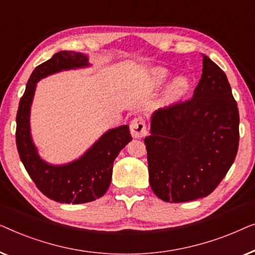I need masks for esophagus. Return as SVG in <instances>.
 Wrapping results in <instances>:
<instances>
[{"instance_id": "1", "label": "esophagus", "mask_w": 255, "mask_h": 255, "mask_svg": "<svg viewBox=\"0 0 255 255\" xmlns=\"http://www.w3.org/2000/svg\"><path fill=\"white\" fill-rule=\"evenodd\" d=\"M130 132L131 136L135 138H141L144 137L146 135V126H145V121L142 117H137L135 119H132L130 123Z\"/></svg>"}]
</instances>
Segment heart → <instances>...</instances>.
<instances>
[{"label":"heart","mask_w":255,"mask_h":255,"mask_svg":"<svg viewBox=\"0 0 255 255\" xmlns=\"http://www.w3.org/2000/svg\"><path fill=\"white\" fill-rule=\"evenodd\" d=\"M170 75V71L166 68L163 67H156L152 68L151 71H150V77H151V81L153 84L160 85L164 83L165 80ZM189 82L188 78L185 76H177L173 78L170 83L166 85L164 91V99L167 104H173L178 102L179 99L181 98L182 96L185 95L188 90Z\"/></svg>","instance_id":"obj_1"}]
</instances>
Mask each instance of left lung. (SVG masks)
<instances>
[{
	"instance_id": "8db88e82",
	"label": "left lung",
	"mask_w": 255,
	"mask_h": 255,
	"mask_svg": "<svg viewBox=\"0 0 255 255\" xmlns=\"http://www.w3.org/2000/svg\"><path fill=\"white\" fill-rule=\"evenodd\" d=\"M193 98L152 113L144 138L149 181L171 203L206 198L235 162L239 113L224 71L203 55Z\"/></svg>"
}]
</instances>
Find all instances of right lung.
I'll use <instances>...</instances> for the list:
<instances>
[{"label": "right lung", "instance_id": "right-lung-1", "mask_svg": "<svg viewBox=\"0 0 255 255\" xmlns=\"http://www.w3.org/2000/svg\"><path fill=\"white\" fill-rule=\"evenodd\" d=\"M90 67L88 55L61 51L33 70L17 112L16 143L20 160L42 194L60 203H85L102 198L110 187L113 162L131 141L128 125L109 129L82 155L67 164H51L39 155L31 135V106L37 83L63 70Z\"/></svg>", "mask_w": 255, "mask_h": 255}]
</instances>
